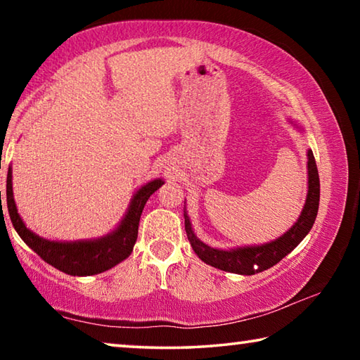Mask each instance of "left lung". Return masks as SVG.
<instances>
[{"mask_svg":"<svg viewBox=\"0 0 360 360\" xmlns=\"http://www.w3.org/2000/svg\"><path fill=\"white\" fill-rule=\"evenodd\" d=\"M319 174L318 167H316V160L313 155V150H308V193L307 202L302 210L300 217L297 222L285 231L283 236L278 240L265 243V245L257 246H245V248H235L229 249V251H222V249H214L203 241H200L195 236L191 219H188L187 212L184 211L186 219V233L187 238L191 241V246L193 248L195 254L202 259L205 264H208L219 270L236 273V275H255L268 268L276 265L279 260H283L285 255L294 251L308 231L311 230L313 224L318 216L319 208Z\"/></svg>","mask_w":360,"mask_h":360,"instance_id":"8db88e82","label":"left lung"}]
</instances>
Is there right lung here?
Wrapping results in <instances>:
<instances>
[{"label":"right lung","mask_w":360,"mask_h":360,"mask_svg":"<svg viewBox=\"0 0 360 360\" xmlns=\"http://www.w3.org/2000/svg\"><path fill=\"white\" fill-rule=\"evenodd\" d=\"M162 179H154L144 184L133 195L129 211L122 219L119 227L109 235L103 236V238L89 241H49L27 229V225L23 224L22 217L17 212L14 202L11 167L8 169V181H6V202H8L11 222L17 230V233L42 260L47 262L49 265L56 266L57 270L66 273V275L90 276L109 270V268L115 266L119 262L125 260L131 254L138 238L139 217H141L144 205L150 195L158 187H162Z\"/></svg>","instance_id":"obj_1"}]
</instances>
